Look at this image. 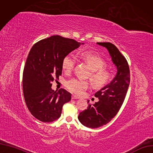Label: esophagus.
I'll list each match as a JSON object with an SVG mask.
<instances>
[{
  "label": "esophagus",
  "mask_w": 153,
  "mask_h": 153,
  "mask_svg": "<svg viewBox=\"0 0 153 153\" xmlns=\"http://www.w3.org/2000/svg\"><path fill=\"white\" fill-rule=\"evenodd\" d=\"M71 99H79V97L76 96H75V95H73V96H71Z\"/></svg>",
  "instance_id": "esophagus-1"
}]
</instances>
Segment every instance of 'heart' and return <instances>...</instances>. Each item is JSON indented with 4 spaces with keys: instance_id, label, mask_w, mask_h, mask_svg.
Masks as SVG:
<instances>
[{
    "instance_id": "obj_1",
    "label": "heart",
    "mask_w": 153,
    "mask_h": 153,
    "mask_svg": "<svg viewBox=\"0 0 153 153\" xmlns=\"http://www.w3.org/2000/svg\"><path fill=\"white\" fill-rule=\"evenodd\" d=\"M81 57L92 70L88 77H90L92 86L97 89L106 86L112 78V73L105 68L107 66L106 61L93 51L82 52ZM75 64V59L70 55H67L62 61V68L66 73H70L73 70ZM66 87L70 92L81 95L88 88V83L85 80L73 78L67 82Z\"/></svg>"
}]
</instances>
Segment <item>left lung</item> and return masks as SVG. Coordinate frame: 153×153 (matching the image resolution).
Segmentation results:
<instances>
[{
    "label": "left lung",
    "instance_id": "1",
    "mask_svg": "<svg viewBox=\"0 0 153 153\" xmlns=\"http://www.w3.org/2000/svg\"><path fill=\"white\" fill-rule=\"evenodd\" d=\"M97 44L108 49L118 71L111 82L95 94V97L99 101L94 104H89L87 109L79 114V121L86 127L93 128L107 124L118 113L123 103L130 80L128 62L117 47L110 42Z\"/></svg>",
    "mask_w": 153,
    "mask_h": 153
}]
</instances>
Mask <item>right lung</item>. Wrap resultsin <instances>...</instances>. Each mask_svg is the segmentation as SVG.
<instances>
[{
    "label": "right lung",
    "mask_w": 153,
    "mask_h": 153,
    "mask_svg": "<svg viewBox=\"0 0 153 153\" xmlns=\"http://www.w3.org/2000/svg\"><path fill=\"white\" fill-rule=\"evenodd\" d=\"M80 45L73 39L54 35L31 47L24 67L23 91L30 112L41 122L58 119L62 106L71 100V94L64 88L52 90L51 82L61 75L64 57Z\"/></svg>",
    "instance_id": "obj_1"
}]
</instances>
